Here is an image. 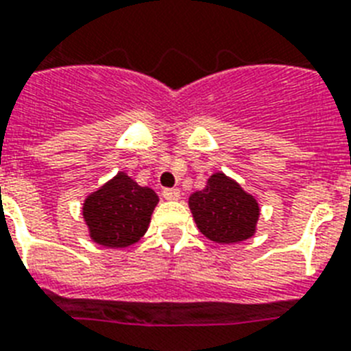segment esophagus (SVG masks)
I'll return each instance as SVG.
<instances>
[{"label":"esophagus","instance_id":"34e87169","mask_svg":"<svg viewBox=\"0 0 351 351\" xmlns=\"http://www.w3.org/2000/svg\"><path fill=\"white\" fill-rule=\"evenodd\" d=\"M163 197L167 201H178L179 197H181V193H179L178 188H165Z\"/></svg>","mask_w":351,"mask_h":351}]
</instances>
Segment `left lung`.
I'll return each mask as SVG.
<instances>
[{
  "mask_svg": "<svg viewBox=\"0 0 351 351\" xmlns=\"http://www.w3.org/2000/svg\"><path fill=\"white\" fill-rule=\"evenodd\" d=\"M193 221L204 237L217 244L251 239L260 217L258 202L224 173H213L206 188L190 195Z\"/></svg>",
  "mask_w": 351,
  "mask_h": 351,
  "instance_id": "1",
  "label": "left lung"
}]
</instances>
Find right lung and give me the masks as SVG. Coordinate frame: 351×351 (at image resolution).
I'll return each instance as SVG.
<instances>
[{
	"mask_svg": "<svg viewBox=\"0 0 351 351\" xmlns=\"http://www.w3.org/2000/svg\"><path fill=\"white\" fill-rule=\"evenodd\" d=\"M154 190L120 172L84 201L82 215L89 237L106 247H127L149 230L150 215L158 204Z\"/></svg>",
	"mask_w": 351,
	"mask_h": 351,
	"instance_id": "right-lung-1",
	"label": "right lung"
}]
</instances>
